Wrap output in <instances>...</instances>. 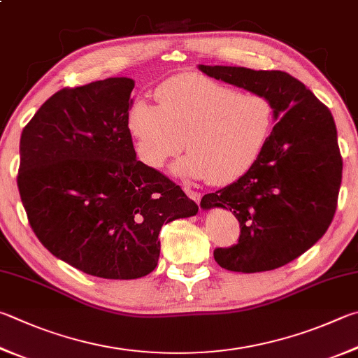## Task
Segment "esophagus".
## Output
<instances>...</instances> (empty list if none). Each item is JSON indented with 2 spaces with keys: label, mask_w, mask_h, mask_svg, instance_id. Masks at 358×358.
<instances>
[{
  "label": "esophagus",
  "mask_w": 358,
  "mask_h": 358,
  "mask_svg": "<svg viewBox=\"0 0 358 358\" xmlns=\"http://www.w3.org/2000/svg\"><path fill=\"white\" fill-rule=\"evenodd\" d=\"M185 192H186V196L189 197V199H192L194 201H196V203L199 205L200 203V200H201V196H200V192H197V191H192L191 187H185Z\"/></svg>",
  "instance_id": "1"
}]
</instances>
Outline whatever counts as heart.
Listing matches in <instances>:
<instances>
[{
    "label": "heart",
    "instance_id": "obj_1",
    "mask_svg": "<svg viewBox=\"0 0 358 358\" xmlns=\"http://www.w3.org/2000/svg\"><path fill=\"white\" fill-rule=\"evenodd\" d=\"M158 105L136 99L125 123L145 166L161 169L185 148L173 172L214 185L238 180L255 164L275 123V106L262 92H239L199 73L173 76L157 89Z\"/></svg>",
    "mask_w": 358,
    "mask_h": 358
}]
</instances>
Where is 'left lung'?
Listing matches in <instances>:
<instances>
[{"mask_svg":"<svg viewBox=\"0 0 358 358\" xmlns=\"http://www.w3.org/2000/svg\"><path fill=\"white\" fill-rule=\"evenodd\" d=\"M199 69L268 95L277 122L255 164L200 201L203 210H230L241 229L238 244L219 247L214 259L220 268L245 274L280 268L320 241L335 216L343 159L332 113L287 71Z\"/></svg>","mask_w":358,"mask_h":358,"instance_id":"obj_1","label":"left lung"}]
</instances>
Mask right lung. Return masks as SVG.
<instances>
[{
    "label": "right lung",
    "instance_id": "right-lung-1",
    "mask_svg": "<svg viewBox=\"0 0 358 358\" xmlns=\"http://www.w3.org/2000/svg\"><path fill=\"white\" fill-rule=\"evenodd\" d=\"M131 78L66 87L23 128L17 185L38 241L89 275L131 280L157 268L162 224L199 206L136 159L125 115Z\"/></svg>",
    "mask_w": 358,
    "mask_h": 358
}]
</instances>
